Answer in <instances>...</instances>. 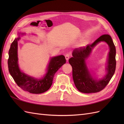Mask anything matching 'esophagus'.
Returning a JSON list of instances; mask_svg holds the SVG:
<instances>
[{
    "label": "esophagus",
    "mask_w": 124,
    "mask_h": 124,
    "mask_svg": "<svg viewBox=\"0 0 124 124\" xmlns=\"http://www.w3.org/2000/svg\"><path fill=\"white\" fill-rule=\"evenodd\" d=\"M70 56V55L69 54H67L65 55V58H66V59L67 60V62H68V59H69Z\"/></svg>",
    "instance_id": "34e87169"
}]
</instances>
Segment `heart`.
<instances>
[{
	"label": "heart",
	"instance_id": "heart-1",
	"mask_svg": "<svg viewBox=\"0 0 124 124\" xmlns=\"http://www.w3.org/2000/svg\"><path fill=\"white\" fill-rule=\"evenodd\" d=\"M88 43V41L87 40H84L83 41H82V42L79 44V46H85L86 44Z\"/></svg>",
	"mask_w": 124,
	"mask_h": 124
}]
</instances>
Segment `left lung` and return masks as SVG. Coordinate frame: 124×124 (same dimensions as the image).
I'll use <instances>...</instances> for the list:
<instances>
[{
  "label": "left lung",
  "instance_id": "1",
  "mask_svg": "<svg viewBox=\"0 0 124 124\" xmlns=\"http://www.w3.org/2000/svg\"><path fill=\"white\" fill-rule=\"evenodd\" d=\"M101 41L106 42L108 44L110 51L106 67L107 73L104 78L97 80L90 73L85 60L90 54L92 48ZM72 56L69 59V62L72 67L73 81L78 91L83 93H94L102 91L106 87L114 75L116 68V48L110 35H102L92 44L75 48Z\"/></svg>",
  "mask_w": 124,
  "mask_h": 124
}]
</instances>
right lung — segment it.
<instances>
[{
  "label": "right lung",
  "mask_w": 124,
  "mask_h": 124,
  "mask_svg": "<svg viewBox=\"0 0 124 124\" xmlns=\"http://www.w3.org/2000/svg\"><path fill=\"white\" fill-rule=\"evenodd\" d=\"M20 39V36L14 39L9 51L8 64L11 76L17 85L25 91L36 94L47 91L53 83L55 73L66 63L65 56L62 55L51 58L46 75L41 79H37L21 72L20 69L17 57V41Z\"/></svg>",
  "instance_id": "right-lung-1"
}]
</instances>
